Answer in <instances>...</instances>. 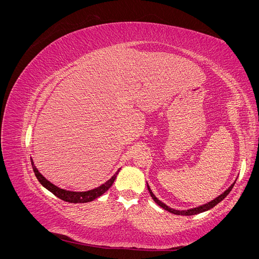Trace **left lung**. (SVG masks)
Listing matches in <instances>:
<instances>
[{
    "label": "left lung",
    "mask_w": 259,
    "mask_h": 259,
    "mask_svg": "<svg viewBox=\"0 0 259 259\" xmlns=\"http://www.w3.org/2000/svg\"><path fill=\"white\" fill-rule=\"evenodd\" d=\"M233 186H234V183H233V184H232V185L228 188V189H227L224 193H222L221 195H218V197H217L216 199L211 200L210 202L206 203V204H203V205H200V206H198V207L190 208V209H187V210H178V209H174V208H170V207H168L167 205L164 204L163 202H161L158 198H155V195L152 193V191H151V189H150V187H149V186H148V184H147L148 190H149V192H150V195H151L152 199L154 200V202L156 203V204H159V205H160L161 207H163L164 209H166V210L170 211V213H173V214H175V215H185V216H190V215L200 214V213H203V211H205V210H208V209H210V208H213L215 205H217L219 202L223 201V200L227 197V195L229 194V192L232 190Z\"/></svg>",
    "instance_id": "obj_1"
}]
</instances>
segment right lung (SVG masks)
<instances>
[{"label": "right lung", "mask_w": 259, "mask_h": 259, "mask_svg": "<svg viewBox=\"0 0 259 259\" xmlns=\"http://www.w3.org/2000/svg\"><path fill=\"white\" fill-rule=\"evenodd\" d=\"M31 164H32L33 171H34V174H35L37 180H38V182H40V184L43 187H45L49 191H51L53 194L56 195L57 198L64 200L66 202H69V203H86V202H91L93 200H95L96 198L100 197L101 194H104L109 189V188L112 186L114 179H115L117 173H119V170H120V169L117 170L116 173L110 179H109L107 183L99 186L98 188H95V189L90 190V191H83V192H74V191H69V190H65V189H60V188H58L57 186L53 185L51 182H49V180L46 179L40 173V171L37 170V168L35 167L32 160H31Z\"/></svg>", "instance_id": "obj_1"}]
</instances>
